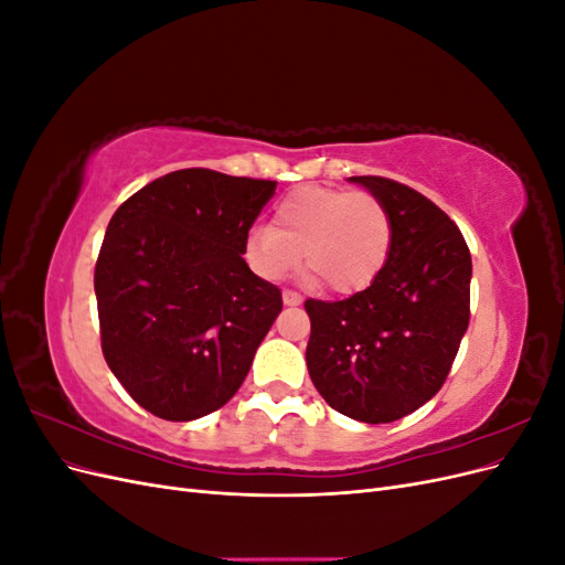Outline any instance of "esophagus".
Wrapping results in <instances>:
<instances>
[{
  "label": "esophagus",
  "instance_id": "1",
  "mask_svg": "<svg viewBox=\"0 0 565 565\" xmlns=\"http://www.w3.org/2000/svg\"><path fill=\"white\" fill-rule=\"evenodd\" d=\"M282 301L285 306H299L301 303V297L297 292H292V289H285L282 292Z\"/></svg>",
  "mask_w": 565,
  "mask_h": 565
}]
</instances>
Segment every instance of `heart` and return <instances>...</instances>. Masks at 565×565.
Masks as SVG:
<instances>
[{
	"label": "heart",
	"mask_w": 565,
	"mask_h": 565,
	"mask_svg": "<svg viewBox=\"0 0 565 565\" xmlns=\"http://www.w3.org/2000/svg\"><path fill=\"white\" fill-rule=\"evenodd\" d=\"M393 245L386 204L367 191L301 185L273 214V226H256L245 241V259L256 276L280 280L301 262L311 280L337 295L367 289L384 270Z\"/></svg>",
	"instance_id": "heart-1"
}]
</instances>
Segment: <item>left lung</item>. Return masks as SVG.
<instances>
[{"mask_svg": "<svg viewBox=\"0 0 565 565\" xmlns=\"http://www.w3.org/2000/svg\"><path fill=\"white\" fill-rule=\"evenodd\" d=\"M393 218L380 278L341 301L306 299V365L337 413L388 424L415 413L446 382L469 328L471 254L455 221L409 185L351 177Z\"/></svg>", "mask_w": 565, "mask_h": 565, "instance_id": "1", "label": "left lung"}]
</instances>
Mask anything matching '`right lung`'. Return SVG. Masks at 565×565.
Listing matches in <instances>:
<instances>
[{
    "instance_id": "add662e5",
    "label": "right lung",
    "mask_w": 565,
    "mask_h": 565,
    "mask_svg": "<svg viewBox=\"0 0 565 565\" xmlns=\"http://www.w3.org/2000/svg\"><path fill=\"white\" fill-rule=\"evenodd\" d=\"M276 181L179 169L113 214L94 270L100 349L148 413L191 422L224 407L282 311L245 241Z\"/></svg>"
}]
</instances>
